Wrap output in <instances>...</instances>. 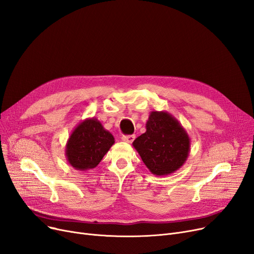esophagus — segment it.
Returning <instances> with one entry per match:
<instances>
[{
  "label": "esophagus",
  "instance_id": "obj_1",
  "mask_svg": "<svg viewBox=\"0 0 254 254\" xmlns=\"http://www.w3.org/2000/svg\"><path fill=\"white\" fill-rule=\"evenodd\" d=\"M123 141L127 143H131L135 140V135H128V136H123Z\"/></svg>",
  "mask_w": 254,
  "mask_h": 254
}]
</instances>
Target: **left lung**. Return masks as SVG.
Wrapping results in <instances>:
<instances>
[{"label": "left lung", "mask_w": 254, "mask_h": 254, "mask_svg": "<svg viewBox=\"0 0 254 254\" xmlns=\"http://www.w3.org/2000/svg\"><path fill=\"white\" fill-rule=\"evenodd\" d=\"M143 163L158 176L179 170L190 153L191 140L179 120L166 111H151L146 131L133 142Z\"/></svg>", "instance_id": "8db88e82"}]
</instances>
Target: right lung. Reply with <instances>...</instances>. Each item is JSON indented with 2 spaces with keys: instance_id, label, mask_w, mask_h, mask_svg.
Here are the masks:
<instances>
[{
  "instance_id": "1",
  "label": "right lung",
  "mask_w": 254,
  "mask_h": 254,
  "mask_svg": "<svg viewBox=\"0 0 254 254\" xmlns=\"http://www.w3.org/2000/svg\"><path fill=\"white\" fill-rule=\"evenodd\" d=\"M115 143L113 135L95 117L86 118L76 126L65 146L66 160L75 170L95 168Z\"/></svg>"
}]
</instances>
